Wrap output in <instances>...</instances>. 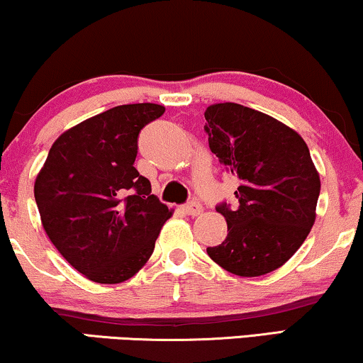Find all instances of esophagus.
Listing matches in <instances>:
<instances>
[{"label":"esophagus","mask_w":363,"mask_h":363,"mask_svg":"<svg viewBox=\"0 0 363 363\" xmlns=\"http://www.w3.org/2000/svg\"><path fill=\"white\" fill-rule=\"evenodd\" d=\"M182 210H183V213H186V215L196 216V215H200V213L203 211V208H201L200 203L190 201V203H186V205H183Z\"/></svg>","instance_id":"1"}]
</instances>
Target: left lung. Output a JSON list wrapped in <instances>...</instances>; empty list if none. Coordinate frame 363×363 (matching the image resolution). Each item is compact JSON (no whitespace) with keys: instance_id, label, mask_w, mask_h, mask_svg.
<instances>
[{"instance_id":"left-lung-1","label":"left lung","mask_w":363,"mask_h":363,"mask_svg":"<svg viewBox=\"0 0 363 363\" xmlns=\"http://www.w3.org/2000/svg\"><path fill=\"white\" fill-rule=\"evenodd\" d=\"M210 148L236 177L238 206H216L228 236L206 247L223 269L256 277L277 269L306 241L315 221L320 180L299 133L255 108L225 102L205 112Z\"/></svg>"}]
</instances>
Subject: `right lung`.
<instances>
[{
	"instance_id": "1",
	"label": "right lung",
	"mask_w": 363,
	"mask_h": 363,
	"mask_svg": "<svg viewBox=\"0 0 363 363\" xmlns=\"http://www.w3.org/2000/svg\"><path fill=\"white\" fill-rule=\"evenodd\" d=\"M163 112L158 104H128L69 128L52 143L34 183L49 240L99 284L135 274L172 216L133 167L138 133Z\"/></svg>"
}]
</instances>
